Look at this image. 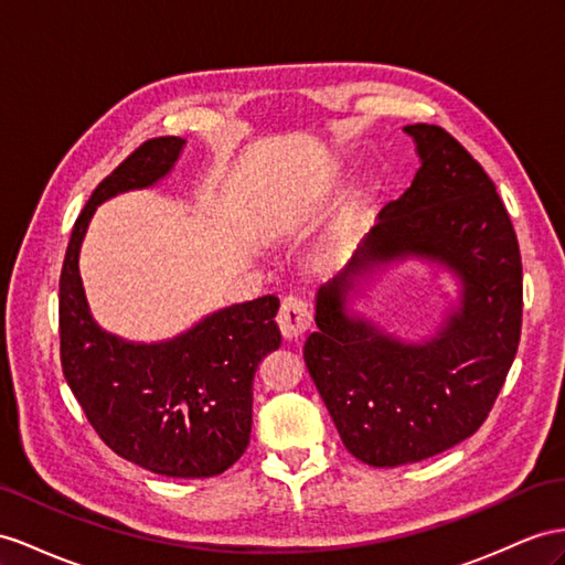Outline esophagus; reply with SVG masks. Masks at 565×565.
<instances>
[{
	"label": "esophagus",
	"instance_id": "obj_1",
	"mask_svg": "<svg viewBox=\"0 0 565 565\" xmlns=\"http://www.w3.org/2000/svg\"><path fill=\"white\" fill-rule=\"evenodd\" d=\"M277 322L286 339H298L300 334H306V331L312 327V310L306 302V298L298 294L286 296L281 300Z\"/></svg>",
	"mask_w": 565,
	"mask_h": 565
}]
</instances>
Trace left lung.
Listing matches in <instances>:
<instances>
[{"label":"left lung","mask_w":565,"mask_h":565,"mask_svg":"<svg viewBox=\"0 0 565 565\" xmlns=\"http://www.w3.org/2000/svg\"><path fill=\"white\" fill-rule=\"evenodd\" d=\"M420 169L380 212L353 259L315 298L302 358L343 446L374 468L425 460L468 439L494 406L520 343L523 265L487 171L439 126L403 128ZM451 268L461 302L423 344L401 342L348 310L359 279L403 256Z\"/></svg>","instance_id":"8db88e82"}]
</instances>
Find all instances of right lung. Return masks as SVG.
<instances>
[{
	"label": "right lung",
	"instance_id": "right-lung-1",
	"mask_svg": "<svg viewBox=\"0 0 565 565\" xmlns=\"http://www.w3.org/2000/svg\"><path fill=\"white\" fill-rule=\"evenodd\" d=\"M183 145L177 136L145 140L78 214L60 279L62 370L114 454L154 475L212 477L248 448L255 372L281 345L274 322L279 298L236 302L169 341L134 343L93 320L78 271L81 243L99 202L164 179Z\"/></svg>",
	"mask_w": 565,
	"mask_h": 565
}]
</instances>
